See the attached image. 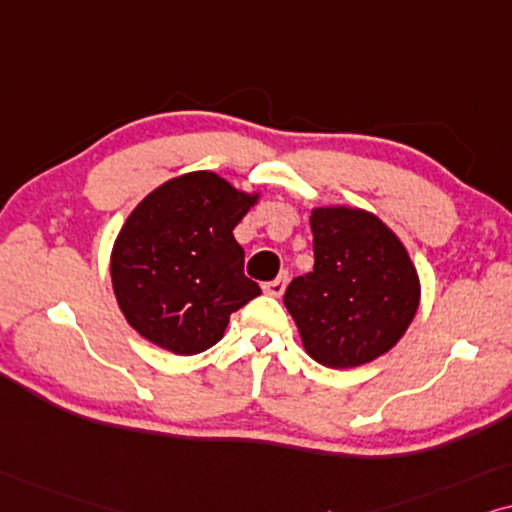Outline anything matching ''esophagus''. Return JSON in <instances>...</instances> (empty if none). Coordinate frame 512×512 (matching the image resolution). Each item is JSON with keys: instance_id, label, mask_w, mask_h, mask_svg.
<instances>
[{"instance_id": "obj_1", "label": "esophagus", "mask_w": 512, "mask_h": 512, "mask_svg": "<svg viewBox=\"0 0 512 512\" xmlns=\"http://www.w3.org/2000/svg\"><path fill=\"white\" fill-rule=\"evenodd\" d=\"M285 283H288V276L283 274V276L274 278V281L264 283V292H267V295H271V297H281L285 292Z\"/></svg>"}]
</instances>
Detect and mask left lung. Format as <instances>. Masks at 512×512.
Masks as SVG:
<instances>
[{"mask_svg":"<svg viewBox=\"0 0 512 512\" xmlns=\"http://www.w3.org/2000/svg\"><path fill=\"white\" fill-rule=\"evenodd\" d=\"M313 271L292 278L283 302L304 349L344 370L379 358L405 335L419 306V278L398 236L365 210L311 215Z\"/></svg>","mask_w":512,"mask_h":512,"instance_id":"1","label":"left lung"}]
</instances>
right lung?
<instances>
[{
  "label": "right lung",
  "instance_id": "right-lung-1",
  "mask_svg": "<svg viewBox=\"0 0 512 512\" xmlns=\"http://www.w3.org/2000/svg\"><path fill=\"white\" fill-rule=\"evenodd\" d=\"M252 203L255 196L201 170L154 189L133 210L112 250V285L142 337L194 356L220 342L231 313L262 295L234 238Z\"/></svg>",
  "mask_w": 512,
  "mask_h": 512
}]
</instances>
